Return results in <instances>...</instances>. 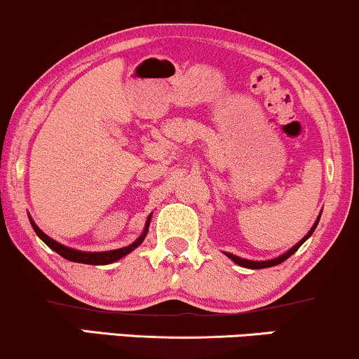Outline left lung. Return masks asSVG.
<instances>
[{
  "label": "left lung",
  "instance_id": "1",
  "mask_svg": "<svg viewBox=\"0 0 359 359\" xmlns=\"http://www.w3.org/2000/svg\"><path fill=\"white\" fill-rule=\"evenodd\" d=\"M320 217H321V213L318 215V219H316V222L315 224H313V226L310 229V232H308L305 237H303L300 242H298L297 245H294V247H292L290 248L288 252H285L283 255H280V257H276V258H271V260H263V262H255V260H245V258H240V257H237V255H232V253H225L226 257L230 258V260H233L235 263H237V265H240V266H245V269H252V270H258V269H269V266H275V265H278V263H281V262H285L287 260V258H290L293 255L294 252L298 250V248L302 247L303 243L306 242L308 238L311 237V233L315 232V229H316V225H318V222H320Z\"/></svg>",
  "mask_w": 359,
  "mask_h": 359
}]
</instances>
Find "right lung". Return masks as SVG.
<instances>
[{
    "mask_svg": "<svg viewBox=\"0 0 359 359\" xmlns=\"http://www.w3.org/2000/svg\"><path fill=\"white\" fill-rule=\"evenodd\" d=\"M151 217H152V213L147 217V222H146V226H144L142 235H140V237L135 240L134 243L127 245V247H124V248H117V250H109V252H79V250H74V248L65 247V245L56 242V240L49 238L48 235L44 233L43 230H41L39 226L34 224L31 217H29V222H31V225H33L36 235H38V237L43 240V242L46 243L49 248H53L54 252L59 253V255H61L62 258H66V260L86 263V265H107V263L117 262L119 258L126 257L127 253H130L134 250V248H137L139 245L144 242V238H146V235H147L149 225H151Z\"/></svg>",
    "mask_w": 359,
    "mask_h": 359,
    "instance_id": "1",
    "label": "right lung"
}]
</instances>
